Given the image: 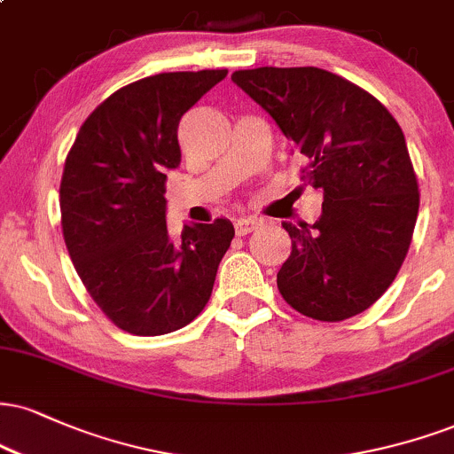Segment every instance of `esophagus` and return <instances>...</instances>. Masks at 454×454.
<instances>
[{
    "instance_id": "esophagus-1",
    "label": "esophagus",
    "mask_w": 454,
    "mask_h": 454,
    "mask_svg": "<svg viewBox=\"0 0 454 454\" xmlns=\"http://www.w3.org/2000/svg\"><path fill=\"white\" fill-rule=\"evenodd\" d=\"M260 226L262 222L255 220V217H241V220H237V223H234V231H237L239 237H245V234L258 231Z\"/></svg>"
}]
</instances>
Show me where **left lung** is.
<instances>
[{"label":"left lung","instance_id":"obj_1","mask_svg":"<svg viewBox=\"0 0 454 454\" xmlns=\"http://www.w3.org/2000/svg\"><path fill=\"white\" fill-rule=\"evenodd\" d=\"M232 82L307 156L304 179L324 194L313 226L283 222L292 254L277 275L281 296L319 321L364 313L395 279L417 223L400 124L370 92L319 67L241 69Z\"/></svg>","mask_w":454,"mask_h":454}]
</instances>
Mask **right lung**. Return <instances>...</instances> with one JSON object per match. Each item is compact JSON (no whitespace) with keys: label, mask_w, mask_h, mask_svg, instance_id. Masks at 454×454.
I'll list each match as a JSON object with an SVG mask.
<instances>
[{"label":"right lung","mask_w":454,"mask_h":454,"mask_svg":"<svg viewBox=\"0 0 454 454\" xmlns=\"http://www.w3.org/2000/svg\"><path fill=\"white\" fill-rule=\"evenodd\" d=\"M226 69L173 71L109 95L71 145L61 179L69 258L120 330L160 336L188 325L209 302L231 247V220L167 228L165 182L182 162L179 120Z\"/></svg>","instance_id":"add662e5"}]
</instances>
